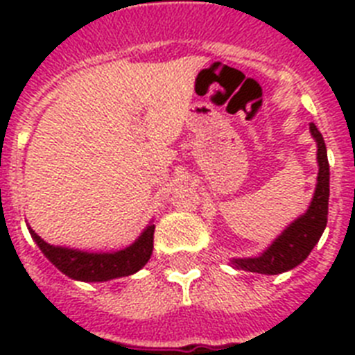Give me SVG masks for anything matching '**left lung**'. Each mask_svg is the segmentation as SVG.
Here are the masks:
<instances>
[{"label":"left lung","mask_w":355,"mask_h":355,"mask_svg":"<svg viewBox=\"0 0 355 355\" xmlns=\"http://www.w3.org/2000/svg\"><path fill=\"white\" fill-rule=\"evenodd\" d=\"M311 135L315 137L318 146V184H316L315 197L311 206L300 218L293 222L277 240L272 243L259 258L234 259L233 265L236 268L256 274L275 275L291 270L304 261L318 243L320 236L327 225L329 213V162L327 147H325L324 137L315 124H309Z\"/></svg>","instance_id":"obj_1"}]
</instances>
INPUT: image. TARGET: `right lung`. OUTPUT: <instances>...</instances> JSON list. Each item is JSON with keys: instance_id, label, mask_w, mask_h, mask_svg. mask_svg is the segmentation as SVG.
<instances>
[{"instance_id": "obj_1", "label": "right lung", "mask_w": 355, "mask_h": 355, "mask_svg": "<svg viewBox=\"0 0 355 355\" xmlns=\"http://www.w3.org/2000/svg\"><path fill=\"white\" fill-rule=\"evenodd\" d=\"M30 233L44 252V256L58 270L64 272L71 279L87 281V283L126 277V275L139 272L149 261L153 245H155V225H149L133 245L112 254H92L64 249V247H53L46 243L35 231L30 229Z\"/></svg>"}]
</instances>
